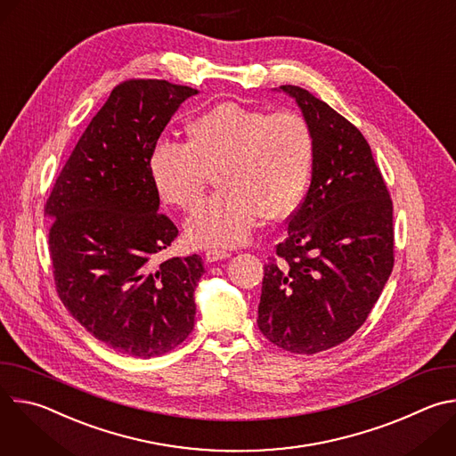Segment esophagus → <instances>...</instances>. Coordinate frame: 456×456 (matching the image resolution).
<instances>
[{
    "label": "esophagus",
    "instance_id": "obj_1",
    "mask_svg": "<svg viewBox=\"0 0 456 456\" xmlns=\"http://www.w3.org/2000/svg\"><path fill=\"white\" fill-rule=\"evenodd\" d=\"M231 256V252H227V250H224V248H209L208 252H206V259L209 264H213V262H218V259H227Z\"/></svg>",
    "mask_w": 456,
    "mask_h": 456
}]
</instances>
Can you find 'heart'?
Wrapping results in <instances>:
<instances>
[{"label":"heart","mask_w":456,"mask_h":456,"mask_svg":"<svg viewBox=\"0 0 456 456\" xmlns=\"http://www.w3.org/2000/svg\"><path fill=\"white\" fill-rule=\"evenodd\" d=\"M314 134L296 111L220 102L187 124V144L160 142L148 162L167 206L194 209L216 173L222 187L185 222L194 247H236L262 215L280 220L303 202L314 167Z\"/></svg>","instance_id":"heart-1"}]
</instances>
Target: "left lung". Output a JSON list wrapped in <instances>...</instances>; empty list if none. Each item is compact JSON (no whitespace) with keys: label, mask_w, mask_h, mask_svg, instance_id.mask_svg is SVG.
<instances>
[{"label":"left lung","mask_w":456,"mask_h":456,"mask_svg":"<svg viewBox=\"0 0 456 456\" xmlns=\"http://www.w3.org/2000/svg\"><path fill=\"white\" fill-rule=\"evenodd\" d=\"M314 134L306 197L265 265L257 327L276 346L317 354L352 338L394 269V206L359 129L285 85Z\"/></svg>","instance_id":"left-lung-1"}]
</instances>
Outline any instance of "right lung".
<instances>
[{
	"label": "right lung",
	"instance_id": "add662e5",
	"mask_svg": "<svg viewBox=\"0 0 456 456\" xmlns=\"http://www.w3.org/2000/svg\"><path fill=\"white\" fill-rule=\"evenodd\" d=\"M197 94L159 79L115 86L46 200L59 297L95 339L120 354L162 355L194 327L204 262L192 254L157 264L178 229L159 213L148 162L175 111Z\"/></svg>",
	"mask_w": 456,
	"mask_h": 456
}]
</instances>
